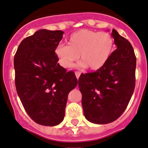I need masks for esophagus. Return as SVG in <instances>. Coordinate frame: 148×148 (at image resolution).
<instances>
[{"label":"esophagus","instance_id":"obj_1","mask_svg":"<svg viewBox=\"0 0 148 148\" xmlns=\"http://www.w3.org/2000/svg\"><path fill=\"white\" fill-rule=\"evenodd\" d=\"M75 75H76V77H77V79H79V76H80V73H79V71H76Z\"/></svg>","mask_w":148,"mask_h":148}]
</instances>
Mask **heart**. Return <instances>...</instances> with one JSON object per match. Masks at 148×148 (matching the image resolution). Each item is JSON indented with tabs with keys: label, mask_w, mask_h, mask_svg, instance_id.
<instances>
[{
	"label": "heart",
	"mask_w": 148,
	"mask_h": 148,
	"mask_svg": "<svg viewBox=\"0 0 148 148\" xmlns=\"http://www.w3.org/2000/svg\"><path fill=\"white\" fill-rule=\"evenodd\" d=\"M114 48V38L109 33L82 29L70 35L68 46L59 45L54 51L60 65L65 69L72 67L79 58L80 67L97 71L107 63Z\"/></svg>",
	"instance_id": "b5f03b06"
}]
</instances>
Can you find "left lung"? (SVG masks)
Masks as SVG:
<instances>
[{
	"instance_id": "obj_1",
	"label": "left lung",
	"mask_w": 148,
	"mask_h": 148,
	"mask_svg": "<svg viewBox=\"0 0 148 148\" xmlns=\"http://www.w3.org/2000/svg\"><path fill=\"white\" fill-rule=\"evenodd\" d=\"M116 49L102 69L82 74L78 86L82 94L83 114L94 124L116 120L127 108L135 88L136 58L127 39L113 29Z\"/></svg>"
}]
</instances>
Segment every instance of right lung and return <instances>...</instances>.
<instances>
[{
  "label": "right lung",
  "mask_w": 148,
  "mask_h": 148,
  "mask_svg": "<svg viewBox=\"0 0 148 148\" xmlns=\"http://www.w3.org/2000/svg\"><path fill=\"white\" fill-rule=\"evenodd\" d=\"M63 34L38 30L23 40L14 58L18 97L28 115L41 125L62 122L68 94L77 85L74 71L60 66L54 51Z\"/></svg>",
  "instance_id": "obj_1"
}]
</instances>
